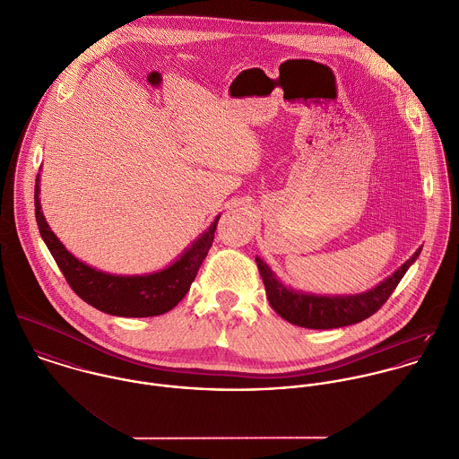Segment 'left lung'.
Here are the masks:
<instances>
[{
	"label": "left lung",
	"mask_w": 459,
	"mask_h": 459,
	"mask_svg": "<svg viewBox=\"0 0 459 459\" xmlns=\"http://www.w3.org/2000/svg\"><path fill=\"white\" fill-rule=\"evenodd\" d=\"M420 250L422 248H419L397 272L386 276L374 289L350 296H323L294 290L283 285L263 259L255 257V261L266 287L270 305L280 317L301 328L330 330L360 323L377 312L390 298L408 268L417 261Z\"/></svg>",
	"instance_id": "obj_1"
}]
</instances>
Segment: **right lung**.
Masks as SVG:
<instances>
[{"label":"right lung","mask_w":459,"mask_h":459,"mask_svg":"<svg viewBox=\"0 0 459 459\" xmlns=\"http://www.w3.org/2000/svg\"><path fill=\"white\" fill-rule=\"evenodd\" d=\"M39 178L35 181V218L40 236L56 261L73 290L97 310L118 317H151L172 310L189 290L198 273L220 220L214 218L211 227L196 239L183 255L169 268L149 275H111L97 272L92 266L76 259L49 229L40 207Z\"/></svg>","instance_id":"add662e5"}]
</instances>
